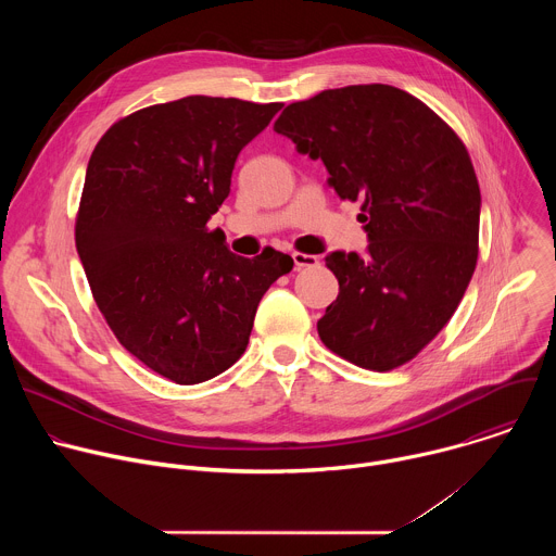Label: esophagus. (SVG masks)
Segmentation results:
<instances>
[{
  "label": "esophagus",
  "mask_w": 556,
  "mask_h": 556,
  "mask_svg": "<svg viewBox=\"0 0 556 556\" xmlns=\"http://www.w3.org/2000/svg\"><path fill=\"white\" fill-rule=\"evenodd\" d=\"M292 260H294V270L312 268V266L319 264V260H316L314 255H305V253H292Z\"/></svg>",
  "instance_id": "34e87169"
}]
</instances>
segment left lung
<instances>
[{"mask_svg": "<svg viewBox=\"0 0 556 556\" xmlns=\"http://www.w3.org/2000/svg\"><path fill=\"white\" fill-rule=\"evenodd\" d=\"M321 161L341 200H363L367 253L334 251L339 296L316 324L345 361L389 371L448 324L478 264L480 185L455 131L393 86H348L288 105L275 121Z\"/></svg>", "mask_w": 556, "mask_h": 556, "instance_id": "obj_1", "label": "left lung"}]
</instances>
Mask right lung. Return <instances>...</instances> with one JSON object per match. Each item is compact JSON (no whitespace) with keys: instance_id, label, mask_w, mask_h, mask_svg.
Instances as JSON below:
<instances>
[{"instance_id":"1","label":"right lung","mask_w":556,"mask_h":556,"mask_svg":"<svg viewBox=\"0 0 556 556\" xmlns=\"http://www.w3.org/2000/svg\"><path fill=\"white\" fill-rule=\"evenodd\" d=\"M281 103L187 97L114 123L92 151L76 251L121 345L178 384L226 371L249 345L266 290L294 262L228 251L206 222L240 151Z\"/></svg>"}]
</instances>
